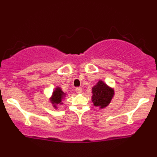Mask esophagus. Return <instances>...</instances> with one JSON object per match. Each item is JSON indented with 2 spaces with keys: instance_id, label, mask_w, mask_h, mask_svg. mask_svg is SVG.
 Instances as JSON below:
<instances>
[{
  "instance_id": "34e87169",
  "label": "esophagus",
  "mask_w": 157,
  "mask_h": 157,
  "mask_svg": "<svg viewBox=\"0 0 157 157\" xmlns=\"http://www.w3.org/2000/svg\"><path fill=\"white\" fill-rule=\"evenodd\" d=\"M75 91H76L77 94L82 93V88H81V87H77L76 89H75Z\"/></svg>"
}]
</instances>
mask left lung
<instances>
[{
    "mask_svg": "<svg viewBox=\"0 0 157 157\" xmlns=\"http://www.w3.org/2000/svg\"><path fill=\"white\" fill-rule=\"evenodd\" d=\"M114 91L102 81H99L92 88V102L95 106L104 108L111 102Z\"/></svg>",
    "mask_w": 157,
    "mask_h": 157,
    "instance_id": "left-lung-1",
    "label": "left lung"
}]
</instances>
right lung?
Instances as JSON below:
<instances>
[{
  "label": "right lung",
  "mask_w": 157,
  "mask_h": 157,
  "mask_svg": "<svg viewBox=\"0 0 157 157\" xmlns=\"http://www.w3.org/2000/svg\"><path fill=\"white\" fill-rule=\"evenodd\" d=\"M64 95L65 94L61 91L60 88H57L53 92V96L52 98V102L54 104V105H55L56 104H60Z\"/></svg>",
  "instance_id": "1"
}]
</instances>
